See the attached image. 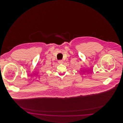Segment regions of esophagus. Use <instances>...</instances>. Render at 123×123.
<instances>
[{
    "instance_id": "1",
    "label": "esophagus",
    "mask_w": 123,
    "mask_h": 123,
    "mask_svg": "<svg viewBox=\"0 0 123 123\" xmlns=\"http://www.w3.org/2000/svg\"><path fill=\"white\" fill-rule=\"evenodd\" d=\"M58 63H59V64H63V60H59V61H58Z\"/></svg>"
}]
</instances>
